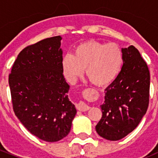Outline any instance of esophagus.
Instances as JSON below:
<instances>
[{
    "label": "esophagus",
    "instance_id": "esophagus-1",
    "mask_svg": "<svg viewBox=\"0 0 158 158\" xmlns=\"http://www.w3.org/2000/svg\"><path fill=\"white\" fill-rule=\"evenodd\" d=\"M76 108H77L78 110L82 111H87V110L90 109V107H89L88 105H86L85 102H80L76 106Z\"/></svg>",
    "mask_w": 158,
    "mask_h": 158
}]
</instances>
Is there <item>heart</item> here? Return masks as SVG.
Instances as JSON below:
<instances>
[{
	"label": "heart",
	"instance_id": "1",
	"mask_svg": "<svg viewBox=\"0 0 158 158\" xmlns=\"http://www.w3.org/2000/svg\"><path fill=\"white\" fill-rule=\"evenodd\" d=\"M122 62V49L117 44L89 40L78 45L73 56L64 57L63 69L70 80H75L85 69V75L94 85L106 86L118 76Z\"/></svg>",
	"mask_w": 158,
	"mask_h": 158
}]
</instances>
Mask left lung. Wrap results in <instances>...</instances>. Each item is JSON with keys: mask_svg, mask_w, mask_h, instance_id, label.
Wrapping results in <instances>:
<instances>
[{"mask_svg": "<svg viewBox=\"0 0 158 158\" xmlns=\"http://www.w3.org/2000/svg\"><path fill=\"white\" fill-rule=\"evenodd\" d=\"M123 66L118 76L105 90L102 116L97 133L109 141H118L135 129L149 104L150 72L134 46L122 49Z\"/></svg>", "mask_w": 158, "mask_h": 158, "instance_id": "8db88e82", "label": "left lung"}]
</instances>
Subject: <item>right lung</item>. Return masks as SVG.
<instances>
[{
    "instance_id": "add662e5",
    "label": "right lung",
    "mask_w": 158,
    "mask_h": 158,
    "mask_svg": "<svg viewBox=\"0 0 158 158\" xmlns=\"http://www.w3.org/2000/svg\"><path fill=\"white\" fill-rule=\"evenodd\" d=\"M61 40L53 36L25 47L9 75L16 116L28 131L47 142L65 138L76 114L63 74Z\"/></svg>"
}]
</instances>
